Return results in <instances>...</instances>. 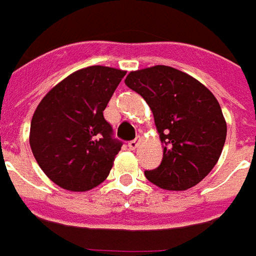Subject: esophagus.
<instances>
[{"mask_svg": "<svg viewBox=\"0 0 256 256\" xmlns=\"http://www.w3.org/2000/svg\"><path fill=\"white\" fill-rule=\"evenodd\" d=\"M140 142H142L140 136H136L134 140H130V143H128V147H130V148H132V150H135V148H138V146L140 144Z\"/></svg>", "mask_w": 256, "mask_h": 256, "instance_id": "obj_1", "label": "esophagus"}]
</instances>
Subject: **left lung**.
I'll return each instance as SVG.
<instances>
[{"mask_svg": "<svg viewBox=\"0 0 256 256\" xmlns=\"http://www.w3.org/2000/svg\"><path fill=\"white\" fill-rule=\"evenodd\" d=\"M126 84L148 104L164 143L161 165L144 172L147 180L170 191L202 182L216 166L226 139V122L212 91L165 65L130 72Z\"/></svg>", "mask_w": 256, "mask_h": 256, "instance_id": "left-lung-1", "label": "left lung"}]
</instances>
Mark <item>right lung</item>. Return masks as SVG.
<instances>
[{
	"instance_id": "right-lung-1",
	"label": "right lung",
	"mask_w": 256,
	"mask_h": 256,
	"mask_svg": "<svg viewBox=\"0 0 256 256\" xmlns=\"http://www.w3.org/2000/svg\"><path fill=\"white\" fill-rule=\"evenodd\" d=\"M124 70L94 65L50 90L31 120L30 146L40 169L64 190L88 191L109 176L122 142L104 117Z\"/></svg>"
}]
</instances>
